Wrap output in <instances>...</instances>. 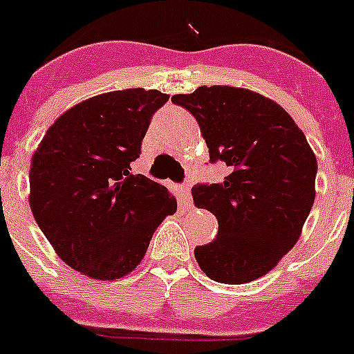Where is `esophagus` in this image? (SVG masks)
I'll list each match as a JSON object with an SVG mask.
<instances>
[{"mask_svg": "<svg viewBox=\"0 0 354 354\" xmlns=\"http://www.w3.org/2000/svg\"><path fill=\"white\" fill-rule=\"evenodd\" d=\"M180 207L183 208L191 207V184L189 183L180 186Z\"/></svg>", "mask_w": 354, "mask_h": 354, "instance_id": "34e87169", "label": "esophagus"}]
</instances>
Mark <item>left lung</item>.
<instances>
[{"label":"left lung","mask_w":354,"mask_h":354,"mask_svg":"<svg viewBox=\"0 0 354 354\" xmlns=\"http://www.w3.org/2000/svg\"><path fill=\"white\" fill-rule=\"evenodd\" d=\"M171 102L196 118L212 163L230 167L222 183L191 191L218 222L217 238L194 248V257L218 283L257 280L301 236L315 203V153L290 114L252 90L198 86Z\"/></svg>","instance_id":"8db88e82"}]
</instances>
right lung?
Instances as JSON below:
<instances>
[{"instance_id":"right-lung-1","label":"right lung","mask_w":354,"mask_h":354,"mask_svg":"<svg viewBox=\"0 0 354 354\" xmlns=\"http://www.w3.org/2000/svg\"><path fill=\"white\" fill-rule=\"evenodd\" d=\"M158 90L100 93L67 109L31 160L29 205L60 259L93 280L132 272L177 200L130 163L156 109Z\"/></svg>"}]
</instances>
